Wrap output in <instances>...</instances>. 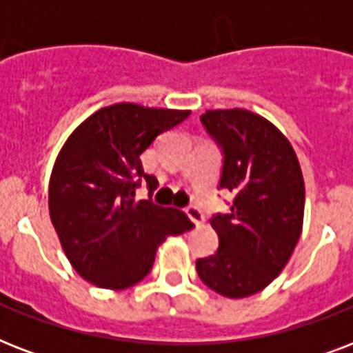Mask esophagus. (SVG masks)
Returning a JSON list of instances; mask_svg holds the SVG:
<instances>
[{"instance_id":"1","label":"esophagus","mask_w":353,"mask_h":353,"mask_svg":"<svg viewBox=\"0 0 353 353\" xmlns=\"http://www.w3.org/2000/svg\"><path fill=\"white\" fill-rule=\"evenodd\" d=\"M185 212H187L188 218L192 220L194 225H196V227L203 225L205 216H203V212H201V209H199V207H196V205H190V207H187V209H185Z\"/></svg>"}]
</instances>
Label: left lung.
Listing matches in <instances>:
<instances>
[{"label":"left lung","mask_w":353,"mask_h":353,"mask_svg":"<svg viewBox=\"0 0 353 353\" xmlns=\"http://www.w3.org/2000/svg\"><path fill=\"white\" fill-rule=\"evenodd\" d=\"M201 124L223 152L220 188L234 194L216 214V254L199 258L201 282L229 299L254 295L293 254L304 220V179L291 143L268 119L247 110H207Z\"/></svg>","instance_id":"obj_1"}]
</instances>
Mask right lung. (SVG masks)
<instances>
[{"mask_svg":"<svg viewBox=\"0 0 353 353\" xmlns=\"http://www.w3.org/2000/svg\"><path fill=\"white\" fill-rule=\"evenodd\" d=\"M188 115L121 102L85 119L60 150L49 181V214L68 260L93 285L137 284L166 236L194 227L183 210L133 198L143 179L150 194L157 188L141 154Z\"/></svg>","mask_w":353,"mask_h":353,"instance_id":"obj_1","label":"right lung"}]
</instances>
